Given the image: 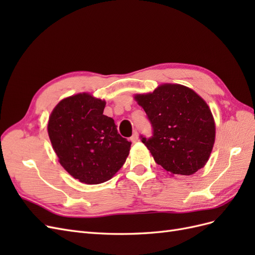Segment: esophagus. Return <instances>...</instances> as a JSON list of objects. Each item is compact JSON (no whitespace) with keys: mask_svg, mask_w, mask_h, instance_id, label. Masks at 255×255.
<instances>
[{"mask_svg":"<svg viewBox=\"0 0 255 255\" xmlns=\"http://www.w3.org/2000/svg\"><path fill=\"white\" fill-rule=\"evenodd\" d=\"M130 140H132L133 142L138 141V133H137V132H134V134L132 135V137H130Z\"/></svg>","mask_w":255,"mask_h":255,"instance_id":"1","label":"esophagus"}]
</instances>
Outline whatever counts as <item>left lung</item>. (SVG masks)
Returning <instances> with one entry per match:
<instances>
[{
	"label": "left lung",
	"mask_w": 255,
	"mask_h": 255,
	"mask_svg": "<svg viewBox=\"0 0 255 255\" xmlns=\"http://www.w3.org/2000/svg\"><path fill=\"white\" fill-rule=\"evenodd\" d=\"M135 100L152 126L153 135L140 137L156 164L182 175L204 167L215 142V121L201 97L183 85L164 84Z\"/></svg>",
	"instance_id": "8db88e82"
}]
</instances>
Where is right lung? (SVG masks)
<instances>
[{
	"label": "right lung",
	"mask_w": 255,
	"mask_h": 255,
	"mask_svg": "<svg viewBox=\"0 0 255 255\" xmlns=\"http://www.w3.org/2000/svg\"><path fill=\"white\" fill-rule=\"evenodd\" d=\"M105 104L84 92L61 100L49 118L48 133L60 165L85 184L111 180L126 163L132 143L103 115Z\"/></svg>",
	"instance_id": "right-lung-1"
}]
</instances>
